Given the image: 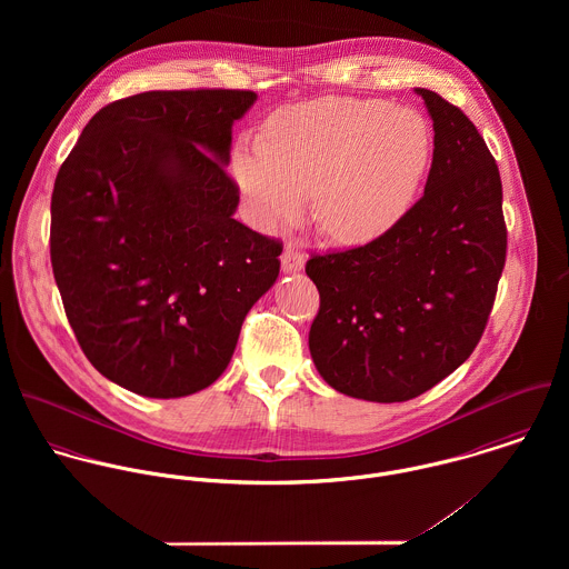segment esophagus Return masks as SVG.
<instances>
[{
    "label": "esophagus",
    "instance_id": "esophagus-1",
    "mask_svg": "<svg viewBox=\"0 0 569 569\" xmlns=\"http://www.w3.org/2000/svg\"><path fill=\"white\" fill-rule=\"evenodd\" d=\"M280 262H282V271L284 273H296V271L305 269V256L293 244L284 247V251L280 256Z\"/></svg>",
    "mask_w": 569,
    "mask_h": 569
}]
</instances>
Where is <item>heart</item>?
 Returning <instances> with one entry per match:
<instances>
[{"instance_id":"obj_1","label":"heart","mask_w":569,"mask_h":569,"mask_svg":"<svg viewBox=\"0 0 569 569\" xmlns=\"http://www.w3.org/2000/svg\"><path fill=\"white\" fill-rule=\"evenodd\" d=\"M429 160L431 129L418 111L379 98H322L276 111L264 142L237 144L232 170L260 228L298 221L316 192L326 234L366 244L406 217Z\"/></svg>"}]
</instances>
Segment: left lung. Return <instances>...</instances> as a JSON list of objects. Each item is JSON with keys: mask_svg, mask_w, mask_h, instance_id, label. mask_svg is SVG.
<instances>
[{"mask_svg": "<svg viewBox=\"0 0 569 569\" xmlns=\"http://www.w3.org/2000/svg\"><path fill=\"white\" fill-rule=\"evenodd\" d=\"M433 120L425 194L383 237L311 256L320 291L309 350L326 383L352 399L409 401L476 350L506 262L501 179L476 124L416 87Z\"/></svg>", "mask_w": 569, "mask_h": 569, "instance_id": "8db88e82", "label": "left lung"}]
</instances>
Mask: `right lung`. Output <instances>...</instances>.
<instances>
[{
  "mask_svg": "<svg viewBox=\"0 0 569 569\" xmlns=\"http://www.w3.org/2000/svg\"><path fill=\"white\" fill-rule=\"evenodd\" d=\"M253 91H144L102 107L52 192L50 258L91 366L124 390L179 399L228 368L282 244L234 219L232 124Z\"/></svg>",
  "mask_w": 569,
  "mask_h": 569,
  "instance_id": "add662e5",
  "label": "right lung"
}]
</instances>
